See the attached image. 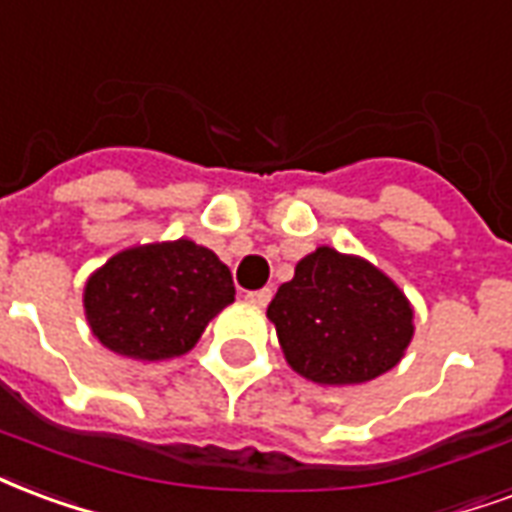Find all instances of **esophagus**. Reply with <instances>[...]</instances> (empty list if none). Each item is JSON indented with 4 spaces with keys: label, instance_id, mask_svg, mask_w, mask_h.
<instances>
[{
    "label": "esophagus",
    "instance_id": "34e87169",
    "mask_svg": "<svg viewBox=\"0 0 512 512\" xmlns=\"http://www.w3.org/2000/svg\"><path fill=\"white\" fill-rule=\"evenodd\" d=\"M271 287H263V290H252V293H246V301L255 306H268V301H271Z\"/></svg>",
    "mask_w": 512,
    "mask_h": 512
}]
</instances>
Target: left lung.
Masks as SVG:
<instances>
[{
  "label": "left lung",
  "mask_w": 512,
  "mask_h": 512,
  "mask_svg": "<svg viewBox=\"0 0 512 512\" xmlns=\"http://www.w3.org/2000/svg\"><path fill=\"white\" fill-rule=\"evenodd\" d=\"M287 363L320 385H358L393 369L412 339V306L361 257L320 246L268 304Z\"/></svg>",
  "instance_id": "obj_1"
}]
</instances>
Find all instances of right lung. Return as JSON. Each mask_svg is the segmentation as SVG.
Instances as JSON below:
<instances>
[{
    "label": "right lung",
    "instance_id": "1",
    "mask_svg": "<svg viewBox=\"0 0 512 512\" xmlns=\"http://www.w3.org/2000/svg\"><path fill=\"white\" fill-rule=\"evenodd\" d=\"M230 268L211 249L179 238L111 257L86 282L94 336L135 361H162L195 347L208 320L233 304Z\"/></svg>",
    "mask_w": 512,
    "mask_h": 512
}]
</instances>
